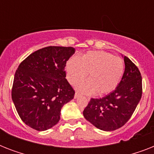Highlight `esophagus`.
Here are the masks:
<instances>
[{
  "label": "esophagus",
  "mask_w": 154,
  "mask_h": 154,
  "mask_svg": "<svg viewBox=\"0 0 154 154\" xmlns=\"http://www.w3.org/2000/svg\"><path fill=\"white\" fill-rule=\"evenodd\" d=\"M80 97V94H78V93H76V94H75L74 98H77V97ZM88 100H89V99H88Z\"/></svg>",
  "instance_id": "esophagus-1"
}]
</instances>
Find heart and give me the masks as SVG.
Segmentation results:
<instances>
[{
	"mask_svg": "<svg viewBox=\"0 0 154 154\" xmlns=\"http://www.w3.org/2000/svg\"><path fill=\"white\" fill-rule=\"evenodd\" d=\"M124 61L103 51H89L81 57H73L65 66L68 81L76 85L86 77L89 81L77 86L78 91L85 94L102 96L113 91L118 85L124 73Z\"/></svg>",
	"mask_w": 154,
	"mask_h": 154,
	"instance_id": "b5f03b06",
	"label": "heart"
}]
</instances>
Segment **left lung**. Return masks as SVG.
Listing matches in <instances>:
<instances>
[{
  "instance_id": "left-lung-1",
  "label": "left lung",
  "mask_w": 154,
  "mask_h": 154,
  "mask_svg": "<svg viewBox=\"0 0 154 154\" xmlns=\"http://www.w3.org/2000/svg\"><path fill=\"white\" fill-rule=\"evenodd\" d=\"M123 58L125 72L116 89L102 98H91L83 111L85 118L103 131H113L123 126L141 98V72L127 57Z\"/></svg>"
}]
</instances>
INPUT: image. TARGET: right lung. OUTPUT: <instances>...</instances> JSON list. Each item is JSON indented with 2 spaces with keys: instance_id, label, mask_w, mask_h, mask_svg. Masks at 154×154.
<instances>
[{
  "instance_id": "1",
  "label": "right lung",
  "mask_w": 154,
  "mask_h": 154,
  "mask_svg": "<svg viewBox=\"0 0 154 154\" xmlns=\"http://www.w3.org/2000/svg\"><path fill=\"white\" fill-rule=\"evenodd\" d=\"M74 53L72 47H45L30 54L18 66L12 99L28 126L45 131L60 121L61 108L74 97L65 71L66 61Z\"/></svg>"
}]
</instances>
